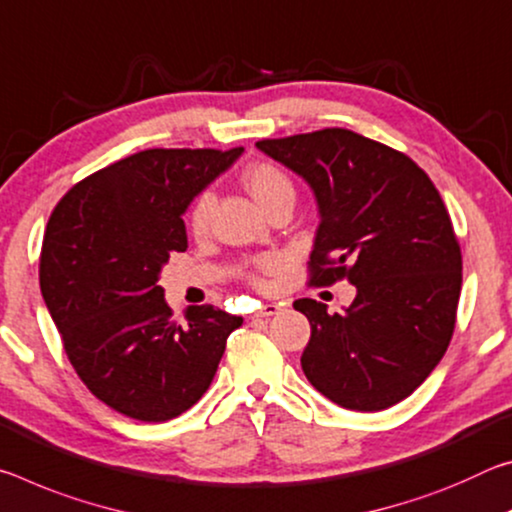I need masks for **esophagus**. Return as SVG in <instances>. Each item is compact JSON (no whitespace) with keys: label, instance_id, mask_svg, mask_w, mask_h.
Wrapping results in <instances>:
<instances>
[{"label":"esophagus","instance_id":"esophagus-1","mask_svg":"<svg viewBox=\"0 0 512 512\" xmlns=\"http://www.w3.org/2000/svg\"><path fill=\"white\" fill-rule=\"evenodd\" d=\"M279 313H281L279 304H265V306L258 308V311H254V315H251V317H256V320H267V317L279 315Z\"/></svg>","mask_w":512,"mask_h":512}]
</instances>
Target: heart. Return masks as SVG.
<instances>
[{"label": "heart", "mask_w": 512, "mask_h": 512, "mask_svg": "<svg viewBox=\"0 0 512 512\" xmlns=\"http://www.w3.org/2000/svg\"><path fill=\"white\" fill-rule=\"evenodd\" d=\"M242 183H245L247 192L254 197V201L263 208V211L279 199H295V186H292L288 174L270 163L251 165L249 170L242 174ZM213 206H215V199L211 192H204V195L195 201V206H192L190 211V229L195 236H204L208 231ZM274 265H276L274 258H267V261L258 265V270L270 272Z\"/></svg>", "instance_id": "obj_1"}]
</instances>
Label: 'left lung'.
Here are the masks:
<instances>
[{
  "mask_svg": "<svg viewBox=\"0 0 512 512\" xmlns=\"http://www.w3.org/2000/svg\"><path fill=\"white\" fill-rule=\"evenodd\" d=\"M256 147L313 190L315 286H356L342 313L295 301L311 322L301 370L342 408L395 406L440 363L456 324L463 261L440 192L406 154L349 129Z\"/></svg>",
  "mask_w": 512,
  "mask_h": 512,
  "instance_id": "left-lung-1",
  "label": "left lung"
}]
</instances>
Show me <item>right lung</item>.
Masks as SVG:
<instances>
[{
	"label": "right lung",
	"mask_w": 512,
	"mask_h": 512,
	"mask_svg": "<svg viewBox=\"0 0 512 512\" xmlns=\"http://www.w3.org/2000/svg\"><path fill=\"white\" fill-rule=\"evenodd\" d=\"M245 149H145L77 183L47 222L40 292L74 370L117 413L167 422L197 404L242 317L188 306L158 286L188 249V206Z\"/></svg>",
	"instance_id": "1"
}]
</instances>
